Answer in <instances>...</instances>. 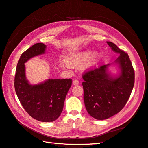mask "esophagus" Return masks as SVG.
Masks as SVG:
<instances>
[{"label":"esophagus","mask_w":148,"mask_h":148,"mask_svg":"<svg viewBox=\"0 0 148 148\" xmlns=\"http://www.w3.org/2000/svg\"><path fill=\"white\" fill-rule=\"evenodd\" d=\"M79 83V81L78 79H74L73 81V84L75 85V86H77V85H78Z\"/></svg>","instance_id":"esophagus-1"}]
</instances>
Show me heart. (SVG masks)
I'll return each mask as SVG.
<instances>
[{"label":"heart","instance_id":"obj_1","mask_svg":"<svg viewBox=\"0 0 148 148\" xmlns=\"http://www.w3.org/2000/svg\"><path fill=\"white\" fill-rule=\"evenodd\" d=\"M101 57V55L99 52H93L91 54V51L86 50L76 54L71 55L66 60V64L70 67H75L84 64L87 61L85 67L90 69L98 63Z\"/></svg>","mask_w":148,"mask_h":148}]
</instances>
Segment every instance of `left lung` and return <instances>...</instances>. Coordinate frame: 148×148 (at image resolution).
Listing matches in <instances>:
<instances>
[{"label":"left lung","instance_id":"8db88e82","mask_svg":"<svg viewBox=\"0 0 148 148\" xmlns=\"http://www.w3.org/2000/svg\"><path fill=\"white\" fill-rule=\"evenodd\" d=\"M114 52L120 53L115 60L120 73L114 77L104 65L82 75L83 99L88 114L97 120H105L119 113L126 105L135 83V71L128 53L112 42H107Z\"/></svg>","mask_w":148,"mask_h":148}]
</instances>
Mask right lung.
I'll return each mask as SVG.
<instances>
[{
  "mask_svg": "<svg viewBox=\"0 0 148 148\" xmlns=\"http://www.w3.org/2000/svg\"><path fill=\"white\" fill-rule=\"evenodd\" d=\"M46 46L37 43L20 56L15 77V89L22 106L31 117L40 122H51L59 118L72 79H49L31 85L26 78L25 63L34 56L45 52Z\"/></svg>",
  "mask_w": 148,
  "mask_h": 148,
  "instance_id": "add662e5",
  "label": "right lung"
}]
</instances>
